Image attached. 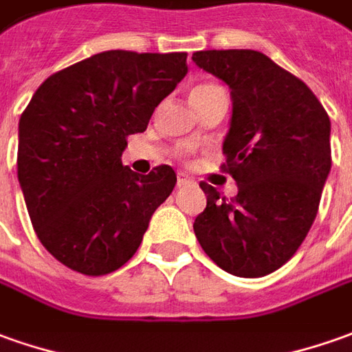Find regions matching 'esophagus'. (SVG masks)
I'll return each instance as SVG.
<instances>
[{"mask_svg":"<svg viewBox=\"0 0 352 352\" xmlns=\"http://www.w3.org/2000/svg\"><path fill=\"white\" fill-rule=\"evenodd\" d=\"M192 183V177H188L186 173H177V185H190Z\"/></svg>","mask_w":352,"mask_h":352,"instance_id":"obj_1","label":"esophagus"}]
</instances>
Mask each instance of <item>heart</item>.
<instances>
[{"label":"heart","instance_id":"heart-1","mask_svg":"<svg viewBox=\"0 0 352 352\" xmlns=\"http://www.w3.org/2000/svg\"><path fill=\"white\" fill-rule=\"evenodd\" d=\"M217 92H223V88L217 85H212V82L198 85V86H195L192 90H190V102L202 100V98H206V96H212V94H217Z\"/></svg>","mask_w":352,"mask_h":352}]
</instances>
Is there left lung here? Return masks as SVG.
I'll list each match as a JSON object with an SVG mask.
<instances>
[{
    "label": "left lung",
    "mask_w": 352,
    "mask_h": 352,
    "mask_svg": "<svg viewBox=\"0 0 352 352\" xmlns=\"http://www.w3.org/2000/svg\"><path fill=\"white\" fill-rule=\"evenodd\" d=\"M192 61L231 90L221 167L239 186L229 200L200 183L208 202L195 235L227 274L267 276L295 254L316 219L331 169L329 117L300 78L260 52L208 50Z\"/></svg>",
    "instance_id": "1"
}]
</instances>
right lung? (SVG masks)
I'll return each mask as SVG.
<instances>
[{
    "label": "right lung",
    "instance_id": "1",
    "mask_svg": "<svg viewBox=\"0 0 352 352\" xmlns=\"http://www.w3.org/2000/svg\"><path fill=\"white\" fill-rule=\"evenodd\" d=\"M186 54L111 50L47 76L19 121L16 173L45 250L85 276L126 264L177 183L173 167L123 166L126 136L144 133L185 78Z\"/></svg>",
    "mask_w": 352,
    "mask_h": 352
}]
</instances>
